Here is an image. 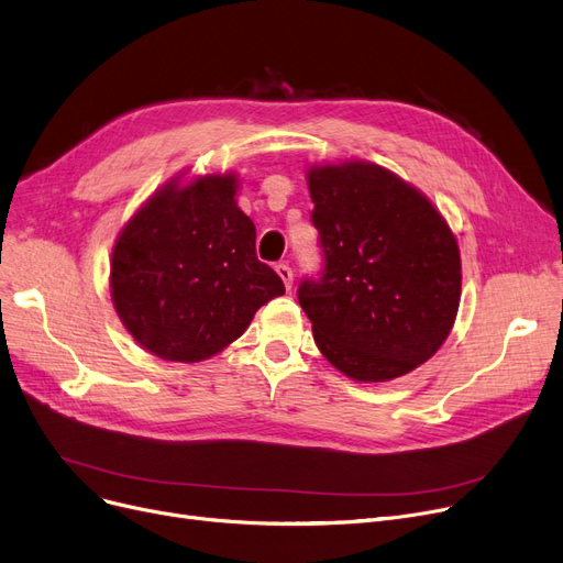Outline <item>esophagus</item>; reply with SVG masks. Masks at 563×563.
<instances>
[{"label":"esophagus","mask_w":563,"mask_h":563,"mask_svg":"<svg viewBox=\"0 0 563 563\" xmlns=\"http://www.w3.org/2000/svg\"><path fill=\"white\" fill-rule=\"evenodd\" d=\"M276 274H278V276H280V280L285 283V287H287V289H291V283H295V274H291L289 264H278V266H276Z\"/></svg>","instance_id":"esophagus-1"}]
</instances>
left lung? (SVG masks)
<instances>
[{"mask_svg":"<svg viewBox=\"0 0 563 563\" xmlns=\"http://www.w3.org/2000/svg\"><path fill=\"white\" fill-rule=\"evenodd\" d=\"M308 188L324 268L297 297L317 347L356 382L407 375L455 322L462 274L451 228L426 195L375 163L314 165Z\"/></svg>","mask_w":563,"mask_h":563,"instance_id":"1","label":"left lung"}]
</instances>
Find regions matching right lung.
Returning a JSON list of instances; mask_svg holds the SVG:
<instances>
[{"instance_id": "right-lung-1", "label": "right lung", "mask_w": 563, "mask_h": 563, "mask_svg": "<svg viewBox=\"0 0 563 563\" xmlns=\"http://www.w3.org/2000/svg\"><path fill=\"white\" fill-rule=\"evenodd\" d=\"M236 179L167 184L117 236L110 287L117 314L144 350L195 363L228 347L253 314L285 295L257 260L255 225L236 207Z\"/></svg>"}]
</instances>
